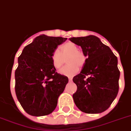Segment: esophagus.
Wrapping results in <instances>:
<instances>
[{
    "label": "esophagus",
    "instance_id": "esophagus-1",
    "mask_svg": "<svg viewBox=\"0 0 131 131\" xmlns=\"http://www.w3.org/2000/svg\"><path fill=\"white\" fill-rule=\"evenodd\" d=\"M68 79H69V81H72V79H73V78H71V77H69V78H68Z\"/></svg>",
    "mask_w": 131,
    "mask_h": 131
}]
</instances>
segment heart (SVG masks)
I'll return each instance as SVG.
<instances>
[{"label":"heart","mask_w":131,"mask_h":131,"mask_svg":"<svg viewBox=\"0 0 131 131\" xmlns=\"http://www.w3.org/2000/svg\"><path fill=\"white\" fill-rule=\"evenodd\" d=\"M61 51L58 49L53 50L51 55L52 64L56 69L61 68L63 63V57H68V65L63 67L59 71L60 74L66 76H73L79 71V66L81 67L85 62L86 57L81 51L78 50V46L73 42H69L61 47Z\"/></svg>","instance_id":"1"}]
</instances>
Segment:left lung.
<instances>
[{
	"mask_svg": "<svg viewBox=\"0 0 131 131\" xmlns=\"http://www.w3.org/2000/svg\"><path fill=\"white\" fill-rule=\"evenodd\" d=\"M70 40L80 46L87 57L80 73L73 78L78 87L73 95L75 104L86 113H101L110 107L119 91L117 58L95 36Z\"/></svg>",
	"mask_w": 131,
	"mask_h": 131,
	"instance_id": "8db88e82",
	"label": "left lung"
}]
</instances>
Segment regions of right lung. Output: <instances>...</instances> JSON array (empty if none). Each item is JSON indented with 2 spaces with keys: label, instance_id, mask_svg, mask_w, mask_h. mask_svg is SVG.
Instances as JSON below:
<instances>
[{
  "label": "right lung",
  "instance_id": "1",
  "mask_svg": "<svg viewBox=\"0 0 131 131\" xmlns=\"http://www.w3.org/2000/svg\"><path fill=\"white\" fill-rule=\"evenodd\" d=\"M66 40L42 34L24 47L18 58L16 95L21 106L30 115L40 117L52 113L59 96L64 91L68 78L56 71L51 55Z\"/></svg>",
  "mask_w": 131,
  "mask_h": 131
}]
</instances>
